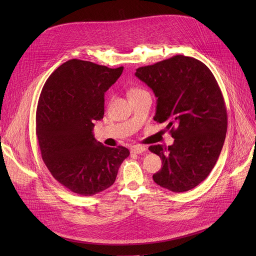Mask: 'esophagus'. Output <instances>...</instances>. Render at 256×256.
Here are the masks:
<instances>
[{"instance_id": "obj_1", "label": "esophagus", "mask_w": 256, "mask_h": 256, "mask_svg": "<svg viewBox=\"0 0 256 256\" xmlns=\"http://www.w3.org/2000/svg\"><path fill=\"white\" fill-rule=\"evenodd\" d=\"M146 151H147V148H146L144 146H134L132 148V152L134 154H142Z\"/></svg>"}]
</instances>
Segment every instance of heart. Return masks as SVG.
<instances>
[{
    "label": "heart",
    "instance_id": "obj_1",
    "mask_svg": "<svg viewBox=\"0 0 256 256\" xmlns=\"http://www.w3.org/2000/svg\"><path fill=\"white\" fill-rule=\"evenodd\" d=\"M142 92H144V90H142L140 88H138V87H132V88L128 89V97H130V96L136 95V94H140V93H142Z\"/></svg>",
    "mask_w": 256,
    "mask_h": 256
}]
</instances>
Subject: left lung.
I'll return each mask as SVG.
<instances>
[{
	"label": "left lung",
	"instance_id": "1",
	"mask_svg": "<svg viewBox=\"0 0 256 256\" xmlns=\"http://www.w3.org/2000/svg\"><path fill=\"white\" fill-rule=\"evenodd\" d=\"M136 76L154 91V120L165 122L174 138L168 147H149L162 160L154 181L173 192L194 188L214 167L227 132L226 105L216 78L204 62L181 54L140 66Z\"/></svg>",
	"mask_w": 256,
	"mask_h": 256
}]
</instances>
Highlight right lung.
Here are the masks:
<instances>
[{
	"mask_svg": "<svg viewBox=\"0 0 256 256\" xmlns=\"http://www.w3.org/2000/svg\"><path fill=\"white\" fill-rule=\"evenodd\" d=\"M124 66L110 68L72 58L46 80L36 109V136L42 160L60 184L88 196L110 188L128 157L126 147L96 142L94 120L104 116V93Z\"/></svg>",
	"mask_w": 256,
	"mask_h": 256,
	"instance_id": "1",
	"label": "right lung"
}]
</instances>
